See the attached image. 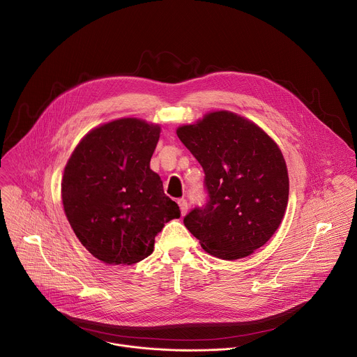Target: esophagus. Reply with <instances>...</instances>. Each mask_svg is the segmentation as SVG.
<instances>
[{
  "label": "esophagus",
  "mask_w": 357,
  "mask_h": 357,
  "mask_svg": "<svg viewBox=\"0 0 357 357\" xmlns=\"http://www.w3.org/2000/svg\"><path fill=\"white\" fill-rule=\"evenodd\" d=\"M178 205L181 208V213L186 215L188 213V202H186V199H179L178 200Z\"/></svg>",
  "instance_id": "obj_1"
}]
</instances>
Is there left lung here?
<instances>
[{"label": "left lung", "mask_w": 357, "mask_h": 357, "mask_svg": "<svg viewBox=\"0 0 357 357\" xmlns=\"http://www.w3.org/2000/svg\"><path fill=\"white\" fill-rule=\"evenodd\" d=\"M205 171L206 205L185 218L202 248L223 260L250 256L264 245L284 218L289 181L278 145L254 123L213 112L176 130Z\"/></svg>", "instance_id": "left-lung-1"}]
</instances>
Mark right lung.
Instances as JSON below:
<instances>
[{
	"label": "right lung",
	"instance_id": "add662e5",
	"mask_svg": "<svg viewBox=\"0 0 357 357\" xmlns=\"http://www.w3.org/2000/svg\"><path fill=\"white\" fill-rule=\"evenodd\" d=\"M161 127L120 119L91 130L62 179L66 218L79 241L106 264H135L154 250L164 225L181 216L149 168Z\"/></svg>",
	"mask_w": 357,
	"mask_h": 357
}]
</instances>
